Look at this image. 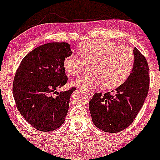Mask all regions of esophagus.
Segmentation results:
<instances>
[{
  "mask_svg": "<svg viewBox=\"0 0 160 160\" xmlns=\"http://www.w3.org/2000/svg\"><path fill=\"white\" fill-rule=\"evenodd\" d=\"M86 95H87V96H88V97H92V93L91 92H86Z\"/></svg>",
  "mask_w": 160,
  "mask_h": 160,
  "instance_id": "esophagus-1",
  "label": "esophagus"
}]
</instances>
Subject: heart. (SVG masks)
I'll use <instances>...</instances> for the list:
<instances>
[{
    "label": "heart",
    "instance_id": "1",
    "mask_svg": "<svg viewBox=\"0 0 160 160\" xmlns=\"http://www.w3.org/2000/svg\"><path fill=\"white\" fill-rule=\"evenodd\" d=\"M80 52L82 57L70 54L64 58L63 65L68 75L77 77L83 71L85 62L92 64V74L82 76L73 82V85L85 90L102 85L106 89L116 88L127 80L134 67L133 51L108 40L87 42L81 45Z\"/></svg>",
    "mask_w": 160,
    "mask_h": 160
}]
</instances>
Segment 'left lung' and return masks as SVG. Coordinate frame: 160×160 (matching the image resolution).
<instances>
[{"label": "left lung", "mask_w": 160, "mask_h": 160, "mask_svg": "<svg viewBox=\"0 0 160 160\" xmlns=\"http://www.w3.org/2000/svg\"><path fill=\"white\" fill-rule=\"evenodd\" d=\"M133 52L134 67L126 81L115 89L113 95L110 92L95 93L89 102L92 122L105 132L117 133L127 128L141 109L148 93V64L138 48H134Z\"/></svg>", "instance_id": "obj_1"}]
</instances>
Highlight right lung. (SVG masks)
<instances>
[{"instance_id": "add662e5", "label": "right lung", "mask_w": 160, "mask_h": 160, "mask_svg": "<svg viewBox=\"0 0 160 160\" xmlns=\"http://www.w3.org/2000/svg\"><path fill=\"white\" fill-rule=\"evenodd\" d=\"M72 54L66 42L40 45L21 61L13 83V96L20 113L34 128L54 131L64 122L69 108L72 88L57 92L68 82L64 58ZM57 96L53 98L52 94Z\"/></svg>"}]
</instances>
